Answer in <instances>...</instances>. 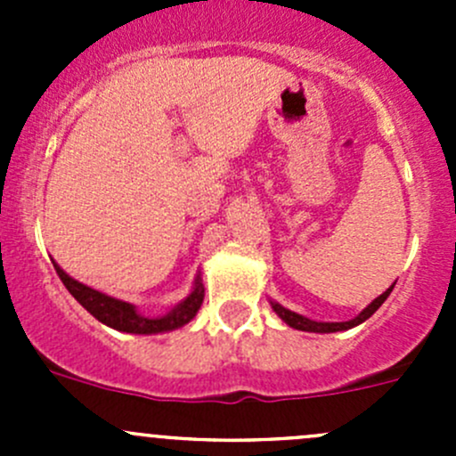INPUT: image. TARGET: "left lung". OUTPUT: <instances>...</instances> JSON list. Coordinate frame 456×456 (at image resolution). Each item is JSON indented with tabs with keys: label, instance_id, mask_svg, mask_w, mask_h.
Instances as JSON below:
<instances>
[{
	"label": "left lung",
	"instance_id": "1",
	"mask_svg": "<svg viewBox=\"0 0 456 456\" xmlns=\"http://www.w3.org/2000/svg\"><path fill=\"white\" fill-rule=\"evenodd\" d=\"M395 282H397V280H395ZM395 282L390 284V287L386 289V291L381 293L379 297H375V300H372L370 305L366 306V309H362L360 315H355V317H353V320H348V322H315V320H309V317L296 314V311L284 309V306L278 305V302H273V300H269V302H271V309H273L275 314H278L280 320L287 322V324L291 326V329L306 330V333H338V330H348V329H353V326H357V324H362V322L369 320V317L375 314V311L379 309L381 305H384L386 297L390 296V291H393Z\"/></svg>",
	"mask_w": 456,
	"mask_h": 456
}]
</instances>
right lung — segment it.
<instances>
[{
    "instance_id": "1",
    "label": "right lung",
    "mask_w": 456,
    "mask_h": 456,
    "mask_svg": "<svg viewBox=\"0 0 456 456\" xmlns=\"http://www.w3.org/2000/svg\"><path fill=\"white\" fill-rule=\"evenodd\" d=\"M54 269H57L59 278L66 284L68 291L72 293L77 302L92 314L99 322H103L110 329H117L121 333H134V335H156V333H167V330H176L181 326H185L187 322H191L199 314L202 297H205V287H202L200 273H196L194 287H191L190 296L185 300L178 302L174 309H169L165 315L159 317H147L141 315L139 309L130 302L117 300V297L108 296V293H101L96 289L87 287V284L79 282V280L70 278L57 262L53 260Z\"/></svg>"
}]
</instances>
